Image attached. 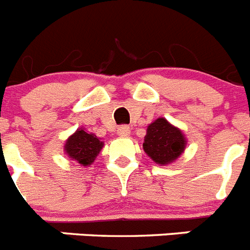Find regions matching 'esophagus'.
Returning a JSON list of instances; mask_svg holds the SVG:
<instances>
[{
  "label": "esophagus",
  "mask_w": 250,
  "mask_h": 250,
  "mask_svg": "<svg viewBox=\"0 0 250 250\" xmlns=\"http://www.w3.org/2000/svg\"><path fill=\"white\" fill-rule=\"evenodd\" d=\"M118 135L123 136V138H126V136L130 135V127L126 126V125H121L118 129Z\"/></svg>",
  "instance_id": "1"
}]
</instances>
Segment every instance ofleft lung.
<instances>
[{"label": "left lung", "mask_w": 250, "mask_h": 250, "mask_svg": "<svg viewBox=\"0 0 250 250\" xmlns=\"http://www.w3.org/2000/svg\"><path fill=\"white\" fill-rule=\"evenodd\" d=\"M185 145L187 139L182 130L173 126L167 119L159 118L147 126L143 147L156 164L167 165L182 155Z\"/></svg>", "instance_id": "1"}]
</instances>
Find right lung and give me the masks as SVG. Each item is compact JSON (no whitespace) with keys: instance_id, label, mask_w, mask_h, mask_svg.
I'll return each instance as SVG.
<instances>
[{"instance_id":"right-lung-1","label":"right lung","mask_w":250,"mask_h":250,"mask_svg":"<svg viewBox=\"0 0 250 250\" xmlns=\"http://www.w3.org/2000/svg\"><path fill=\"white\" fill-rule=\"evenodd\" d=\"M104 143L96 135L85 131L80 127L66 140L65 152L71 160H76L83 167H89L94 163L99 152L101 151Z\"/></svg>"}]
</instances>
